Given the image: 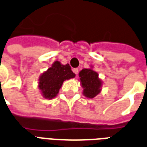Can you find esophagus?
I'll list each match as a JSON object with an SVG mask.
<instances>
[{
  "label": "esophagus",
  "instance_id": "obj_1",
  "mask_svg": "<svg viewBox=\"0 0 147 147\" xmlns=\"http://www.w3.org/2000/svg\"><path fill=\"white\" fill-rule=\"evenodd\" d=\"M72 71H73V72L76 74V75H77V74H78V69H77V68H76V69H72Z\"/></svg>",
  "mask_w": 147,
  "mask_h": 147
}]
</instances>
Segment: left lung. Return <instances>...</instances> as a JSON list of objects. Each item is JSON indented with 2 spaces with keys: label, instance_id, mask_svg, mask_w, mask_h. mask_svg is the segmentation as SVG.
<instances>
[{
  "label": "left lung",
  "instance_id": "1",
  "mask_svg": "<svg viewBox=\"0 0 147 147\" xmlns=\"http://www.w3.org/2000/svg\"><path fill=\"white\" fill-rule=\"evenodd\" d=\"M83 95L87 98H92L101 91L102 81L98 78L97 72L92 69H84L78 73Z\"/></svg>",
  "mask_w": 147,
  "mask_h": 147
}]
</instances>
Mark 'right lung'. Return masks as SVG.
Segmentation results:
<instances>
[{"label":"right lung","mask_w":147,"mask_h":147,"mask_svg":"<svg viewBox=\"0 0 147 147\" xmlns=\"http://www.w3.org/2000/svg\"><path fill=\"white\" fill-rule=\"evenodd\" d=\"M69 64L61 65L60 61H55L51 67L41 74L39 78L38 87L44 98H55L59 93L63 82L75 77Z\"/></svg>","instance_id":"obj_1"}]
</instances>
